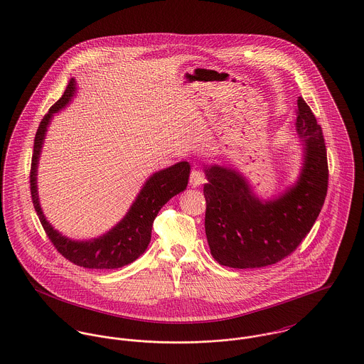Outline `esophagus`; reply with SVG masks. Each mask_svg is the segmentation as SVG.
Wrapping results in <instances>:
<instances>
[{"mask_svg": "<svg viewBox=\"0 0 364 364\" xmlns=\"http://www.w3.org/2000/svg\"><path fill=\"white\" fill-rule=\"evenodd\" d=\"M205 183V177H203V174H202L200 170H193L191 171V174H190V184L193 186V187H200Z\"/></svg>", "mask_w": 364, "mask_h": 364, "instance_id": "esophagus-1", "label": "esophagus"}]
</instances>
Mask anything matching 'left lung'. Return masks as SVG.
Segmentation results:
<instances>
[{
  "instance_id": "obj_1",
  "label": "left lung",
  "mask_w": 364,
  "mask_h": 364,
  "mask_svg": "<svg viewBox=\"0 0 364 364\" xmlns=\"http://www.w3.org/2000/svg\"><path fill=\"white\" fill-rule=\"evenodd\" d=\"M294 127L300 171L271 198H259L237 168L203 164L205 233L220 265L251 269L277 264L296 250L318 218L328 187L326 149L323 129L303 97L297 99Z\"/></svg>"
}]
</instances>
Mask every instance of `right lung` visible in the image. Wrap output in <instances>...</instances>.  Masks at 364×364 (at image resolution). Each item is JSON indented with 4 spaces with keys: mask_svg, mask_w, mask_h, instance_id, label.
I'll use <instances>...</instances> for the list:
<instances>
[{
    "mask_svg": "<svg viewBox=\"0 0 364 364\" xmlns=\"http://www.w3.org/2000/svg\"><path fill=\"white\" fill-rule=\"evenodd\" d=\"M77 90V80L73 78L64 95L50 107L38 128L31 168L32 201L41 219V226L60 254L83 268L117 269L134 262L145 252L151 242L155 218L166 202L187 188L191 167L188 162H178L149 176L122 220L99 237L74 240L54 229L41 209L38 193V168L43 144L51 120L55 113L64 110L74 100Z\"/></svg>",
    "mask_w": 364,
    "mask_h": 364,
    "instance_id": "add662e5",
    "label": "right lung"
}]
</instances>
